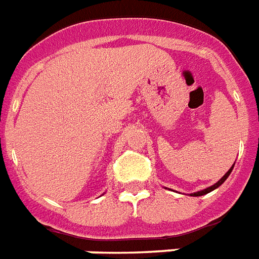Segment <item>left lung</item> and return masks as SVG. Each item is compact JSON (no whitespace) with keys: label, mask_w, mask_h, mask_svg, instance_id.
Masks as SVG:
<instances>
[{"label":"left lung","mask_w":259,"mask_h":259,"mask_svg":"<svg viewBox=\"0 0 259 259\" xmlns=\"http://www.w3.org/2000/svg\"><path fill=\"white\" fill-rule=\"evenodd\" d=\"M233 166H234V164H233ZM233 166H232V168H230V170L228 171V172L225 174V175H224V177L221 178V179L219 180V182H217L216 184H213V186H212V187H208V188H205V190H203V191H199V192H195V193H192V196H201V195H205V193L210 192V191L216 190L217 187H220L221 184H223L224 182H225V180H227V178L229 177V175H230V172H232V170H233Z\"/></svg>","instance_id":"obj_1"}]
</instances>
